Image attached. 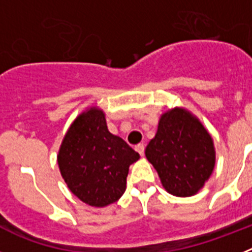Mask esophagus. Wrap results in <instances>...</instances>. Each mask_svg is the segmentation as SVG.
Here are the masks:
<instances>
[{"mask_svg": "<svg viewBox=\"0 0 252 252\" xmlns=\"http://www.w3.org/2000/svg\"><path fill=\"white\" fill-rule=\"evenodd\" d=\"M135 150L140 154V157H144V154H145V146L142 145V144H140V145H136Z\"/></svg>", "mask_w": 252, "mask_h": 252, "instance_id": "esophagus-1", "label": "esophagus"}]
</instances>
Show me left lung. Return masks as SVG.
<instances>
[{
  "mask_svg": "<svg viewBox=\"0 0 252 252\" xmlns=\"http://www.w3.org/2000/svg\"><path fill=\"white\" fill-rule=\"evenodd\" d=\"M166 192L192 197L212 175L216 150L211 133L197 116L174 107L160 116L155 137L145 150Z\"/></svg>",
  "mask_w": 252,
  "mask_h": 252,
  "instance_id": "1",
  "label": "left lung"
}]
</instances>
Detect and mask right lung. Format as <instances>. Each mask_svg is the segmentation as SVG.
Instances as JSON below:
<instances>
[{"label":"right lung","mask_w":252,"mask_h":252,"mask_svg":"<svg viewBox=\"0 0 252 252\" xmlns=\"http://www.w3.org/2000/svg\"><path fill=\"white\" fill-rule=\"evenodd\" d=\"M140 155L108 131L97 106L75 117L60 144L58 165L69 190L92 207L115 203L126 190L128 168Z\"/></svg>","instance_id":"1"}]
</instances>
